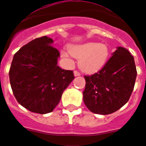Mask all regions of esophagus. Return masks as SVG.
<instances>
[{"instance_id": "esophagus-1", "label": "esophagus", "mask_w": 146, "mask_h": 146, "mask_svg": "<svg viewBox=\"0 0 146 146\" xmlns=\"http://www.w3.org/2000/svg\"><path fill=\"white\" fill-rule=\"evenodd\" d=\"M73 73H74V76H80V72H78L77 70L74 71Z\"/></svg>"}]
</instances>
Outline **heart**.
Instances as JSON below:
<instances>
[{"label":"heart","mask_w":146,"mask_h":146,"mask_svg":"<svg viewBox=\"0 0 146 146\" xmlns=\"http://www.w3.org/2000/svg\"><path fill=\"white\" fill-rule=\"evenodd\" d=\"M70 54L80 60V67L86 73H93L103 67L109 55L107 45L98 42H87L69 47ZM65 56L69 53H64Z\"/></svg>","instance_id":"1"}]
</instances>
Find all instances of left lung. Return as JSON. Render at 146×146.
<instances>
[{
	"label": "left lung",
	"instance_id": "1",
	"mask_svg": "<svg viewBox=\"0 0 146 146\" xmlns=\"http://www.w3.org/2000/svg\"><path fill=\"white\" fill-rule=\"evenodd\" d=\"M102 70L84 76L83 102L92 113L106 115L121 108L129 101L136 82L133 56L122 47L112 54Z\"/></svg>",
	"mask_w": 146,
	"mask_h": 146
}]
</instances>
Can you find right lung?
Listing matches in <instances>:
<instances>
[{"mask_svg":"<svg viewBox=\"0 0 146 146\" xmlns=\"http://www.w3.org/2000/svg\"><path fill=\"white\" fill-rule=\"evenodd\" d=\"M53 42L42 36L25 44L14 54L9 71L16 99L34 113L52 112L74 79L73 71L57 66L60 53Z\"/></svg>","mask_w":146,"mask_h":146,"instance_id":"right-lung-1","label":"right lung"}]
</instances>
